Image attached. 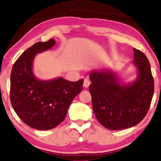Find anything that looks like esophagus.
I'll return each mask as SVG.
<instances>
[{"label": "esophagus", "mask_w": 161, "mask_h": 161, "mask_svg": "<svg viewBox=\"0 0 161 161\" xmlns=\"http://www.w3.org/2000/svg\"><path fill=\"white\" fill-rule=\"evenodd\" d=\"M90 86V80H88V79L85 78L84 79V82H83V87L84 88H88V86Z\"/></svg>", "instance_id": "1"}]
</instances>
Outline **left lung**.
<instances>
[{
  "label": "left lung",
  "instance_id": "1",
  "mask_svg": "<svg viewBox=\"0 0 161 161\" xmlns=\"http://www.w3.org/2000/svg\"><path fill=\"white\" fill-rule=\"evenodd\" d=\"M137 76L123 82L112 68H95L89 73V91L95 115L105 128L113 130L136 125L146 116L154 93L151 65L143 53L133 48Z\"/></svg>",
  "mask_w": 161,
  "mask_h": 161
}]
</instances>
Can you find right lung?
<instances>
[{"mask_svg": "<svg viewBox=\"0 0 161 161\" xmlns=\"http://www.w3.org/2000/svg\"><path fill=\"white\" fill-rule=\"evenodd\" d=\"M54 39L38 42L23 53L10 74V102L23 123L37 130L54 128L64 120L68 108L83 89V80L75 82L57 77L41 80L33 73L37 54L52 48Z\"/></svg>", "mask_w": 161, "mask_h": 161, "instance_id": "add662e5", "label": "right lung"}]
</instances>
